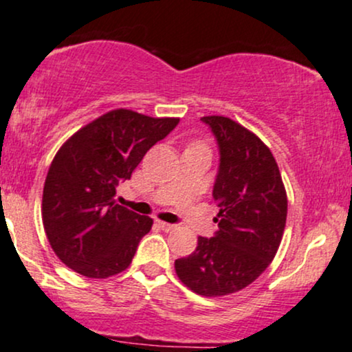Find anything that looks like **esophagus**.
<instances>
[{
    "mask_svg": "<svg viewBox=\"0 0 352 352\" xmlns=\"http://www.w3.org/2000/svg\"><path fill=\"white\" fill-rule=\"evenodd\" d=\"M158 226L164 230V232H169V230H175L176 229L175 224H169V222H163V221H158Z\"/></svg>",
    "mask_w": 352,
    "mask_h": 352,
    "instance_id": "esophagus-1",
    "label": "esophagus"
}]
</instances>
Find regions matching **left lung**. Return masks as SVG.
Wrapping results in <instances>:
<instances>
[{
	"label": "left lung",
	"mask_w": 352,
	"mask_h": 352,
	"mask_svg": "<svg viewBox=\"0 0 352 352\" xmlns=\"http://www.w3.org/2000/svg\"><path fill=\"white\" fill-rule=\"evenodd\" d=\"M219 150L212 196L219 229L199 237L191 255L177 258L176 274L202 296L239 292L265 272L287 222V192L272 151L258 136L226 117H202Z\"/></svg>",
	"instance_id": "1"
}]
</instances>
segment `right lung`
Masks as SVG:
<instances>
[{
    "label": "right lung",
    "mask_w": 352,
    "mask_h": 352,
    "mask_svg": "<svg viewBox=\"0 0 352 352\" xmlns=\"http://www.w3.org/2000/svg\"><path fill=\"white\" fill-rule=\"evenodd\" d=\"M179 118L113 110L70 136L57 151L43 192V224L52 250L89 278L117 275L131 263L153 219L117 204V188Z\"/></svg>",
    "instance_id": "obj_1"
}]
</instances>
